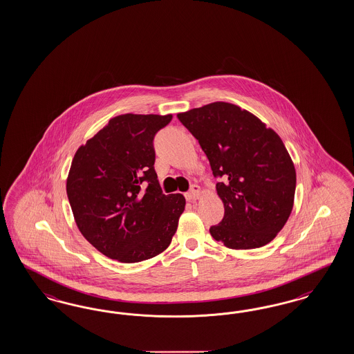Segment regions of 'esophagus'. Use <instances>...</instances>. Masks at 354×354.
Segmentation results:
<instances>
[{
  "label": "esophagus",
  "instance_id": "1",
  "mask_svg": "<svg viewBox=\"0 0 354 354\" xmlns=\"http://www.w3.org/2000/svg\"><path fill=\"white\" fill-rule=\"evenodd\" d=\"M200 196H201V188L198 187V185H192V188H191V191L185 194V197H187V200L188 201H193V200H197V198H200Z\"/></svg>",
  "mask_w": 354,
  "mask_h": 354
}]
</instances>
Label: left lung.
<instances>
[{"label":"left lung","instance_id":"1","mask_svg":"<svg viewBox=\"0 0 354 354\" xmlns=\"http://www.w3.org/2000/svg\"><path fill=\"white\" fill-rule=\"evenodd\" d=\"M210 162L225 216L210 227L230 249L268 244L290 218L296 170L278 133L254 114L228 102L179 113Z\"/></svg>","mask_w":354,"mask_h":354}]
</instances>
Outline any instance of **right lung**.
I'll list each match as a JSON object with an SVG mask.
<instances>
[{
	"instance_id": "add662e5",
	"label": "right lung",
	"mask_w": 354,
	"mask_h": 354,
	"mask_svg": "<svg viewBox=\"0 0 354 354\" xmlns=\"http://www.w3.org/2000/svg\"><path fill=\"white\" fill-rule=\"evenodd\" d=\"M171 119L118 115L76 150L67 197L79 231L106 257L135 263L158 256L171 243L185 198L163 194L153 166L154 135Z\"/></svg>"
}]
</instances>
